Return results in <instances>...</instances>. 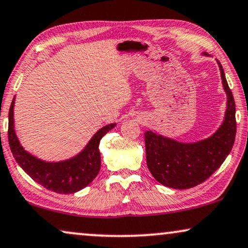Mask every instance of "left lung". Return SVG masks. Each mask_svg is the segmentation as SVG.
I'll use <instances>...</instances> for the list:
<instances>
[{"label": "left lung", "instance_id": "left-lung-1", "mask_svg": "<svg viewBox=\"0 0 248 248\" xmlns=\"http://www.w3.org/2000/svg\"><path fill=\"white\" fill-rule=\"evenodd\" d=\"M203 57H210L206 52ZM219 65L227 108L221 126L204 140L185 143L163 136L156 131H145V148L148 170L155 180L174 189H188L205 181L220 168L232 151L236 137V107L228 86L222 65Z\"/></svg>", "mask_w": 248, "mask_h": 248}]
</instances>
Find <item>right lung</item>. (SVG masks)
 Segmentation results:
<instances>
[{
    "instance_id": "1",
    "label": "right lung",
    "mask_w": 248,
    "mask_h": 248,
    "mask_svg": "<svg viewBox=\"0 0 248 248\" xmlns=\"http://www.w3.org/2000/svg\"><path fill=\"white\" fill-rule=\"evenodd\" d=\"M15 100L13 97L9 110V144L13 157L22 170L46 189L59 194H74L88 186L101 169V154L98 150L100 140L117 124L102 127L94 134L86 146L75 156L62 161L42 160L25 150L16 134Z\"/></svg>"
}]
</instances>
